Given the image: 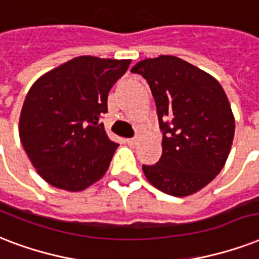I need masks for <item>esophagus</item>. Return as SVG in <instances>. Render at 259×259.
<instances>
[{"label": "esophagus", "mask_w": 259, "mask_h": 259, "mask_svg": "<svg viewBox=\"0 0 259 259\" xmlns=\"http://www.w3.org/2000/svg\"><path fill=\"white\" fill-rule=\"evenodd\" d=\"M140 140V136H134V138H130V139H127V143L130 144V146H135V144H138V142Z\"/></svg>", "instance_id": "1"}]
</instances>
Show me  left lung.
I'll return each mask as SVG.
<instances>
[{
  "mask_svg": "<svg viewBox=\"0 0 259 259\" xmlns=\"http://www.w3.org/2000/svg\"><path fill=\"white\" fill-rule=\"evenodd\" d=\"M150 85L162 134V157L143 165L152 185L171 196H189L223 169L235 121L223 88L180 58L161 55L131 69Z\"/></svg>",
  "mask_w": 259,
  "mask_h": 259,
  "instance_id": "left-lung-1",
  "label": "left lung"
}]
</instances>
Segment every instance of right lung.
<instances>
[{"mask_svg": "<svg viewBox=\"0 0 259 259\" xmlns=\"http://www.w3.org/2000/svg\"><path fill=\"white\" fill-rule=\"evenodd\" d=\"M131 61L78 57L32 85L20 116V139L50 185L79 192L105 174L119 144L100 119L108 93Z\"/></svg>", "mask_w": 259, "mask_h": 259, "instance_id": "add662e5", "label": "right lung"}]
</instances>
